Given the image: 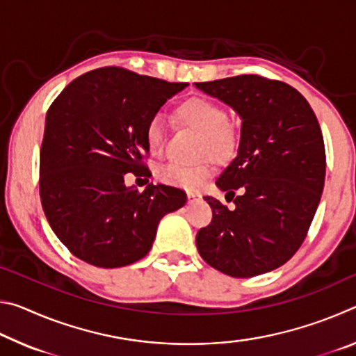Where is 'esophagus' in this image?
<instances>
[{"mask_svg":"<svg viewBox=\"0 0 356 356\" xmlns=\"http://www.w3.org/2000/svg\"><path fill=\"white\" fill-rule=\"evenodd\" d=\"M186 197H188V202H195V201H200V197H201V195H197V193H188V195H186Z\"/></svg>","mask_w":356,"mask_h":356,"instance_id":"34e87169","label":"esophagus"}]
</instances>
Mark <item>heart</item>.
Masks as SVG:
<instances>
[{"mask_svg":"<svg viewBox=\"0 0 356 356\" xmlns=\"http://www.w3.org/2000/svg\"><path fill=\"white\" fill-rule=\"evenodd\" d=\"M177 122L201 131L200 154L212 155L218 161H229L238 150V130L231 120L226 108L218 102L206 97H190L174 111ZM144 138L150 154L163 150L166 131L165 120L159 114L149 119ZM213 171L212 159H204L196 165L168 163L159 170V179L163 184L184 190H200Z\"/></svg>","mask_w":356,"mask_h":356,"instance_id":"heart-1","label":"heart"}]
</instances>
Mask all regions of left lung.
I'll list each match as a JSON object with an SVG mask.
<instances>
[{
    "mask_svg": "<svg viewBox=\"0 0 356 356\" xmlns=\"http://www.w3.org/2000/svg\"><path fill=\"white\" fill-rule=\"evenodd\" d=\"M195 86L242 119L237 156L216 180L236 209L204 197L213 216L197 231V251L234 278L272 272L297 252L321 202L327 165L321 125L308 100L278 80L238 75Z\"/></svg>",
    "mask_w": 356,
    "mask_h": 356,
    "instance_id": "obj_1",
    "label": "left lung"
}]
</instances>
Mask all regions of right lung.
<instances>
[{"label":"right lung","instance_id":"add662e5","mask_svg":"<svg viewBox=\"0 0 356 356\" xmlns=\"http://www.w3.org/2000/svg\"><path fill=\"white\" fill-rule=\"evenodd\" d=\"M188 83H168L122 67L83 74L47 111L40 147V202L53 232L72 254L102 268L140 261L156 226L185 206V191L125 186L127 172L149 176L144 130Z\"/></svg>","mask_w":356,"mask_h":356}]
</instances>
